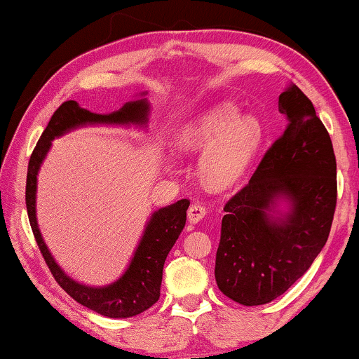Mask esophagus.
Returning a JSON list of instances; mask_svg holds the SVG:
<instances>
[{"label": "esophagus", "mask_w": 359, "mask_h": 359, "mask_svg": "<svg viewBox=\"0 0 359 359\" xmlns=\"http://www.w3.org/2000/svg\"><path fill=\"white\" fill-rule=\"evenodd\" d=\"M205 217V208L203 204L194 203L191 204V208L188 209V220L191 224H199L201 220Z\"/></svg>", "instance_id": "esophagus-1"}]
</instances>
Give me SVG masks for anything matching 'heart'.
<instances>
[{"instance_id": "heart-1", "label": "heart", "mask_w": 359, "mask_h": 359, "mask_svg": "<svg viewBox=\"0 0 359 359\" xmlns=\"http://www.w3.org/2000/svg\"><path fill=\"white\" fill-rule=\"evenodd\" d=\"M262 139L263 127L257 117L240 116L237 104L222 102L186 122L176 135V147L184 155L201 151V178L224 189L247 173Z\"/></svg>"}]
</instances>
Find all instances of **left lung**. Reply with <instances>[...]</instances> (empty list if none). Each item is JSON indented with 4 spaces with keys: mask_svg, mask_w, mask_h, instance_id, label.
Listing matches in <instances>:
<instances>
[{
    "mask_svg": "<svg viewBox=\"0 0 359 359\" xmlns=\"http://www.w3.org/2000/svg\"><path fill=\"white\" fill-rule=\"evenodd\" d=\"M278 109L286 129L224 208L215 283L242 306L271 302L302 278L335 212V154L313 104L291 83Z\"/></svg>",
    "mask_w": 359,
    "mask_h": 359,
    "instance_id": "1",
    "label": "left lung"
}]
</instances>
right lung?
<instances>
[{
  "mask_svg": "<svg viewBox=\"0 0 359 359\" xmlns=\"http://www.w3.org/2000/svg\"><path fill=\"white\" fill-rule=\"evenodd\" d=\"M147 91L139 93L132 101H127L121 109L109 114H97L78 104L76 101H67L53 112L50 122L42 132L36 149H34L27 168L26 205L29 222L34 237L37 240L42 257L50 268L53 278L65 289L68 296L76 302L109 318H127L139 316L150 309L160 297L161 278H163L165 259L170 250L183 232L186 224L188 199L165 205L154 210L142 232V237L129 259V264L116 281L104 286H90L80 283L65 273L48 250L37 222V178L39 171L47 154L52 149V142L68 132L88 126H116L139 127L149 130L151 106L147 100Z\"/></svg>",
  "mask_w": 359,
  "mask_h": 359,
  "instance_id": "obj_1",
  "label": "right lung"
}]
</instances>
